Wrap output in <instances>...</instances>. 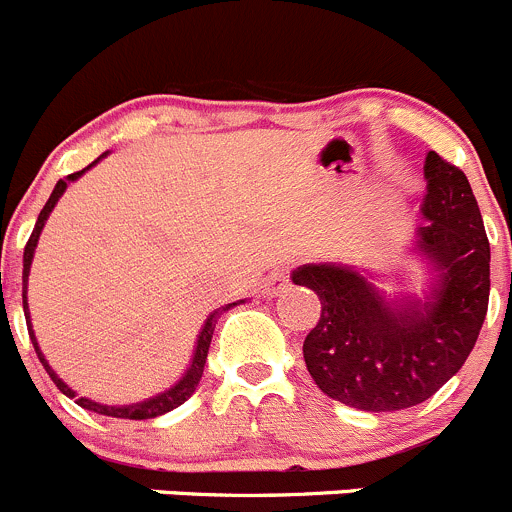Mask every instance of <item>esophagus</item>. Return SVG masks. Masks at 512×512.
<instances>
[{
  "instance_id": "34e87169",
  "label": "esophagus",
  "mask_w": 512,
  "mask_h": 512,
  "mask_svg": "<svg viewBox=\"0 0 512 512\" xmlns=\"http://www.w3.org/2000/svg\"><path fill=\"white\" fill-rule=\"evenodd\" d=\"M288 268H273L271 273H268V278L263 281V296H278V293H283L288 288Z\"/></svg>"
}]
</instances>
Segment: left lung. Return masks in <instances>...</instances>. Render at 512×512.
<instances>
[{"instance_id":"8db88e82","label":"left lung","mask_w":512,"mask_h":512,"mask_svg":"<svg viewBox=\"0 0 512 512\" xmlns=\"http://www.w3.org/2000/svg\"><path fill=\"white\" fill-rule=\"evenodd\" d=\"M426 196L411 254L421 293L388 291L383 273L348 263H306L296 286L321 298L303 341L316 386L358 411L388 413L428 401L473 351L488 313L490 244L468 176L428 151Z\"/></svg>"}]
</instances>
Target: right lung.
<instances>
[{"mask_svg":"<svg viewBox=\"0 0 512 512\" xmlns=\"http://www.w3.org/2000/svg\"><path fill=\"white\" fill-rule=\"evenodd\" d=\"M109 154V151H104V154L99 156L96 161H91L89 166L82 171H77V174H69L67 179H59L57 186H54L52 196H49V201L44 204L42 214H39L37 219V226H34L32 236H29V244L27 249H24V271H22V298H24V316L29 318V306H27V283H29V268H32V261H34V249H37V241H39V234H42L44 224H47L49 214H52V209L57 206V201L62 199V194L67 191V184L69 181H77L79 176L86 174V171L91 169V166L99 164L104 156ZM236 303H246V301H236ZM236 303H226V306L216 308L214 313H211L209 318H206L204 328H201L199 333V341H196V351H194V358H191V366L186 368L184 376L179 378V381L174 383V386L169 388V391L164 393H156V396L146 398V401L141 403H131V406H104V403H96V401H89V398L84 396H77V391H72V388L67 386V383L62 381V378L57 376V371H54L52 366H49V361L44 358L42 348H39L37 343V336H34V328H32V318L27 321V328H29V338H32L34 343V351H37L39 361H42L44 371L49 373V378H52L54 383H57L59 391L64 393L67 398H74L77 401V406L86 408V411L91 413H99V416H111V418H129V421H146V418H156V416H164V413L174 411V408H179L181 403L186 401V398H191V393L196 391V386H199L201 376H204V363H206V356H209V346H211V338H214V328H216V318L221 316L224 311H229V308H234Z\"/></svg>","mask_w":512,"mask_h":512,"instance_id":"right-lung-1","label":"right lung"}]
</instances>
